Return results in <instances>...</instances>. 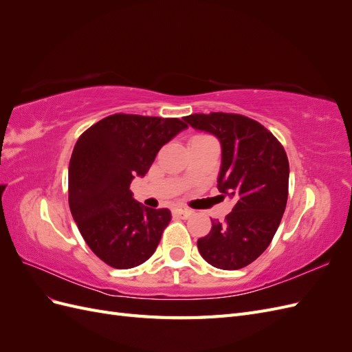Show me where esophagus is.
I'll return each instance as SVG.
<instances>
[{
	"label": "esophagus",
	"mask_w": 352,
	"mask_h": 352,
	"mask_svg": "<svg viewBox=\"0 0 352 352\" xmlns=\"http://www.w3.org/2000/svg\"><path fill=\"white\" fill-rule=\"evenodd\" d=\"M192 210H188V208H184V207H173L172 208V214L173 216H177V217H182V219H188L192 216Z\"/></svg>",
	"instance_id": "obj_1"
}]
</instances>
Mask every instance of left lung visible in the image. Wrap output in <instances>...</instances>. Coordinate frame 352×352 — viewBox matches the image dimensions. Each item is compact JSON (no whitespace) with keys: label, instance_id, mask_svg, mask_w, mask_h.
I'll list each match as a JSON object with an SVG mask.
<instances>
[{"label":"left lung","instance_id":"left-lung-1","mask_svg":"<svg viewBox=\"0 0 352 352\" xmlns=\"http://www.w3.org/2000/svg\"><path fill=\"white\" fill-rule=\"evenodd\" d=\"M184 120L221 144L220 197L235 201L225 221L211 220L198 251L212 267L238 270L257 260L278 230L287 201L289 162L263 124L233 113L190 114Z\"/></svg>","mask_w":352,"mask_h":352}]
</instances>
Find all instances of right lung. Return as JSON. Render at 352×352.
<instances>
[{"label": "right lung", "instance_id": "right-lung-1", "mask_svg": "<svg viewBox=\"0 0 352 352\" xmlns=\"http://www.w3.org/2000/svg\"><path fill=\"white\" fill-rule=\"evenodd\" d=\"M188 124L179 119L113 114L85 131L69 164V206L92 252L114 269H132L157 250L172 214L133 199L157 153Z\"/></svg>", "mask_w": 352, "mask_h": 352}]
</instances>
